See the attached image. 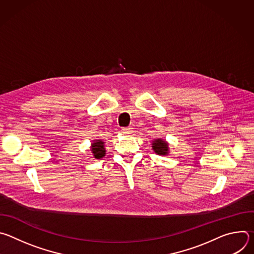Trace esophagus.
I'll return each mask as SVG.
<instances>
[{
    "instance_id": "34e87169",
    "label": "esophagus",
    "mask_w": 254,
    "mask_h": 254,
    "mask_svg": "<svg viewBox=\"0 0 254 254\" xmlns=\"http://www.w3.org/2000/svg\"><path fill=\"white\" fill-rule=\"evenodd\" d=\"M122 131L126 134H129V133L132 132V127H124V128H122Z\"/></svg>"
}]
</instances>
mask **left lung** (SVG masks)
Returning <instances> with one entry per match:
<instances>
[{
  "instance_id": "left-lung-1",
  "label": "left lung",
  "mask_w": 254,
  "mask_h": 254,
  "mask_svg": "<svg viewBox=\"0 0 254 254\" xmlns=\"http://www.w3.org/2000/svg\"><path fill=\"white\" fill-rule=\"evenodd\" d=\"M152 149L157 155L160 156H167L170 153L169 143L163 138H155L152 140Z\"/></svg>"
}]
</instances>
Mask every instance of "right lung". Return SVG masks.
I'll return each mask as SVG.
<instances>
[{"label":"right lung","mask_w":254,"mask_h":254,"mask_svg":"<svg viewBox=\"0 0 254 254\" xmlns=\"http://www.w3.org/2000/svg\"><path fill=\"white\" fill-rule=\"evenodd\" d=\"M90 151L94 159H101L105 156V144L101 138H96L92 140L90 144Z\"/></svg>","instance_id":"obj_1"}]
</instances>
